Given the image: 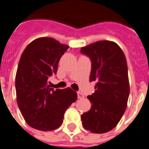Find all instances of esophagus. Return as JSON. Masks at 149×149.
<instances>
[{"label":"esophagus","instance_id":"1","mask_svg":"<svg viewBox=\"0 0 149 149\" xmlns=\"http://www.w3.org/2000/svg\"><path fill=\"white\" fill-rule=\"evenodd\" d=\"M77 97H78V99H83L84 98V95L81 93V92H78L77 93Z\"/></svg>","mask_w":149,"mask_h":149}]
</instances>
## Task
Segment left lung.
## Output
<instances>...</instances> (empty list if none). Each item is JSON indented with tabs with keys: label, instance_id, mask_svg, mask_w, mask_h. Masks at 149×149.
I'll return each instance as SVG.
<instances>
[{
	"label": "left lung",
	"instance_id": "obj_1",
	"mask_svg": "<svg viewBox=\"0 0 149 149\" xmlns=\"http://www.w3.org/2000/svg\"><path fill=\"white\" fill-rule=\"evenodd\" d=\"M92 61L90 81L95 93L88 96L91 109L81 115L82 125L93 133H104L117 125L127 108L129 96L128 65L124 52L113 41L100 40L82 47Z\"/></svg>",
	"mask_w": 149,
	"mask_h": 149
}]
</instances>
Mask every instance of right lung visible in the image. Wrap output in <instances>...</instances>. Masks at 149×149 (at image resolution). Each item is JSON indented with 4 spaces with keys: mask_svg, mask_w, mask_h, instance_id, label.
<instances>
[{
    "mask_svg": "<svg viewBox=\"0 0 149 149\" xmlns=\"http://www.w3.org/2000/svg\"><path fill=\"white\" fill-rule=\"evenodd\" d=\"M68 49L52 37H40L29 43L21 55L15 81L17 102L32 128L40 131L59 128L66 109L77 99L70 88L54 90L48 84Z\"/></svg>",
    "mask_w": 149,
    "mask_h": 149,
    "instance_id": "1",
    "label": "right lung"
}]
</instances>
